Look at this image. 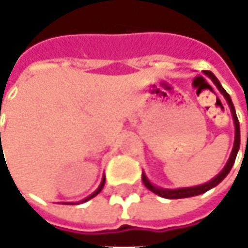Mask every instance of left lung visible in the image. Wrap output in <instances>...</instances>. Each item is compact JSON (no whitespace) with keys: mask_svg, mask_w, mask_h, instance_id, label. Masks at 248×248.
<instances>
[{"mask_svg":"<svg viewBox=\"0 0 248 248\" xmlns=\"http://www.w3.org/2000/svg\"><path fill=\"white\" fill-rule=\"evenodd\" d=\"M204 74L209 77V78L212 79L214 82V85L218 88V91L224 95V98L227 99V103H229V106H230V109H232V115H233V119H234V124H236V136H234V146H233V150H232V155H230V159H229V162H227V165L224 166V169L221 170L216 177H214L213 180H210V182H207V183H204V185H200V186H194V187H183V189H174V190H169V189H159V187H156V186H153L149 180H147V177L145 174H142V180H143V185L146 186L147 189L150 191H153V193H156L157 196H162V197H165V199H185V197H191V196H197V194H202V193H204V191L210 190L212 187L214 186H217L227 174H229V171L232 170L233 168V165H234V160H236V156H237V152H238V149H240V126H238V119H237V115H236V110H234V106H233V102L230 99V95L223 89V86L220 85V82H218V79L214 77L213 74L210 72V71H204ZM247 143H248V133H247Z\"/></svg>","mask_w":248,"mask_h":248,"instance_id":"1","label":"left lung"}]
</instances>
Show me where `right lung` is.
I'll return each instance as SVG.
<instances>
[{"label": "right lung", "instance_id": "1", "mask_svg": "<svg viewBox=\"0 0 248 248\" xmlns=\"http://www.w3.org/2000/svg\"><path fill=\"white\" fill-rule=\"evenodd\" d=\"M0 143H1V133H0ZM103 185H105V179H103V180H102L101 186H99V187H98V190L95 191V193H93V194H91V196H89V197H86V199H85V200H83V202H88V200H89V199H92V197H95V196H96V194H98V193H99V191H101L102 189H103Z\"/></svg>", "mask_w": 248, "mask_h": 248}]
</instances>
